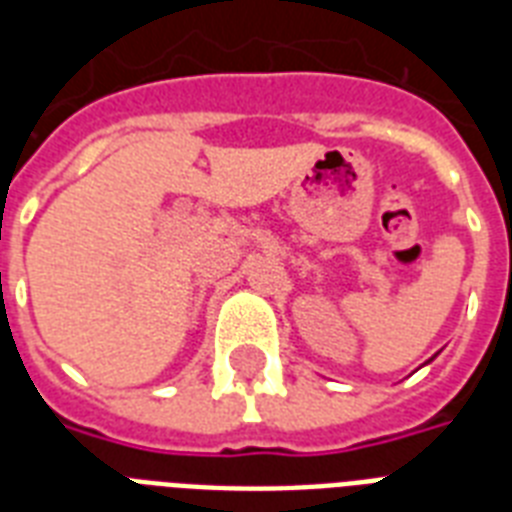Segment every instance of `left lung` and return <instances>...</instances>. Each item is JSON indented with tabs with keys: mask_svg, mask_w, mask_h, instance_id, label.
<instances>
[{
	"mask_svg": "<svg viewBox=\"0 0 512 512\" xmlns=\"http://www.w3.org/2000/svg\"><path fill=\"white\" fill-rule=\"evenodd\" d=\"M433 358H436V356H433ZM433 358H430V361H433ZM430 361H428V364H430Z\"/></svg>",
	"mask_w": 512,
	"mask_h": 512,
	"instance_id": "8db88e82",
	"label": "left lung"
}]
</instances>
